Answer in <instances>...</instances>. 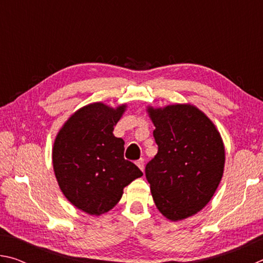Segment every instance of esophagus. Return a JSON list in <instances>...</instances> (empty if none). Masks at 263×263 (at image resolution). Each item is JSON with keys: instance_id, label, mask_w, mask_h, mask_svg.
<instances>
[{"instance_id": "obj_1", "label": "esophagus", "mask_w": 263, "mask_h": 263, "mask_svg": "<svg viewBox=\"0 0 263 263\" xmlns=\"http://www.w3.org/2000/svg\"><path fill=\"white\" fill-rule=\"evenodd\" d=\"M137 166L140 168V171L141 172H144V169H145V161H144V159H139L137 161Z\"/></svg>"}]
</instances>
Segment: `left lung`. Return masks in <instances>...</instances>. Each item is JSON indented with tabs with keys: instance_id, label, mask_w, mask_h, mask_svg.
<instances>
[{
	"instance_id": "left-lung-1",
	"label": "left lung",
	"mask_w": 263,
	"mask_h": 263,
	"mask_svg": "<svg viewBox=\"0 0 263 263\" xmlns=\"http://www.w3.org/2000/svg\"><path fill=\"white\" fill-rule=\"evenodd\" d=\"M158 153L146 166L158 210L172 221L196 215L211 201L224 174L225 147L215 124L197 106L148 105Z\"/></svg>"
}]
</instances>
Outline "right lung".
Instances as JSON below:
<instances>
[{
	"label": "right lung",
	"instance_id": "add662e5",
	"mask_svg": "<svg viewBox=\"0 0 263 263\" xmlns=\"http://www.w3.org/2000/svg\"><path fill=\"white\" fill-rule=\"evenodd\" d=\"M127 104L95 102L82 106L60 127L52 148L53 171L59 188L73 205L90 216L114 209L126 185L142 176L124 159V140L114 128Z\"/></svg>",
	"mask_w": 263,
	"mask_h": 263
}]
</instances>
